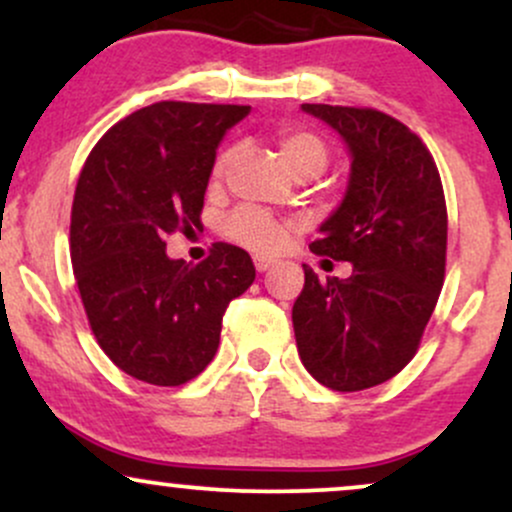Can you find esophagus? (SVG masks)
<instances>
[{"mask_svg":"<svg viewBox=\"0 0 512 512\" xmlns=\"http://www.w3.org/2000/svg\"><path fill=\"white\" fill-rule=\"evenodd\" d=\"M252 262H255L257 272H267L269 267H274V260H269V257H262V255H257Z\"/></svg>","mask_w":512,"mask_h":512,"instance_id":"1","label":"esophagus"}]
</instances>
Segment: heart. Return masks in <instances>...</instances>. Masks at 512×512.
<instances>
[{
  "mask_svg": "<svg viewBox=\"0 0 512 512\" xmlns=\"http://www.w3.org/2000/svg\"><path fill=\"white\" fill-rule=\"evenodd\" d=\"M279 156L284 161V166L296 173H313L320 175L325 170L327 161H330V151L327 144L320 137L308 129H284L279 132ZM236 158V149L228 146L216 156L214 163V178H221L223 170L231 166V161ZM291 226L284 221H276L272 216H267L264 211L257 209H238L236 214H231V219L226 221V233L233 240H238L245 248L257 250V252H274L289 238Z\"/></svg>",
  "mask_w": 512,
  "mask_h": 512,
  "instance_id": "b5f03b06",
  "label": "heart"
}]
</instances>
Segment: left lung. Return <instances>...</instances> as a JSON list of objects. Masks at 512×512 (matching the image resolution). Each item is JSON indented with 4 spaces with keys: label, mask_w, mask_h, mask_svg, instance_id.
Returning <instances> with one entry per match:
<instances>
[{
    "label": "left lung",
    "mask_w": 512,
    "mask_h": 512,
    "mask_svg": "<svg viewBox=\"0 0 512 512\" xmlns=\"http://www.w3.org/2000/svg\"><path fill=\"white\" fill-rule=\"evenodd\" d=\"M351 156L339 207L317 228L315 255L351 264L320 281L305 269L293 332L305 370L337 392L397 375L421 342L445 276L448 211L433 156L395 117L368 108L303 103Z\"/></svg>",
    "instance_id": "obj_1"
}]
</instances>
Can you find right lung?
Returning a JSON list of instances; mask_svg holds the SVG:
<instances>
[{
	"label": "right lung",
	"instance_id": "right-lung-1",
	"mask_svg": "<svg viewBox=\"0 0 512 512\" xmlns=\"http://www.w3.org/2000/svg\"><path fill=\"white\" fill-rule=\"evenodd\" d=\"M250 105L161 101L127 115L88 154L69 252L101 349L149 385L197 378L219 349L228 303L255 281L245 250L216 243L197 267L166 238L195 233L216 149Z\"/></svg>",
	"mask_w": 512,
	"mask_h": 512
}]
</instances>
